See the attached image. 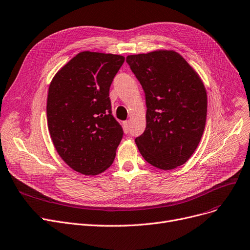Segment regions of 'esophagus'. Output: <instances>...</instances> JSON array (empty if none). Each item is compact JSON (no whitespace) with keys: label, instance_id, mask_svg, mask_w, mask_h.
<instances>
[{"label":"esophagus","instance_id":"obj_1","mask_svg":"<svg viewBox=\"0 0 250 250\" xmlns=\"http://www.w3.org/2000/svg\"><path fill=\"white\" fill-rule=\"evenodd\" d=\"M124 128H125V133H128V131H129V122L128 121L124 122Z\"/></svg>","mask_w":250,"mask_h":250}]
</instances>
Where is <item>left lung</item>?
<instances>
[{
	"label": "left lung",
	"mask_w": 250,
	"mask_h": 250,
	"mask_svg": "<svg viewBox=\"0 0 250 250\" xmlns=\"http://www.w3.org/2000/svg\"><path fill=\"white\" fill-rule=\"evenodd\" d=\"M145 92L146 128L136 138L144 159L157 168H176L196 150L206 122L208 96L199 75L175 51L126 57Z\"/></svg>",
	"instance_id": "left-lung-1"
}]
</instances>
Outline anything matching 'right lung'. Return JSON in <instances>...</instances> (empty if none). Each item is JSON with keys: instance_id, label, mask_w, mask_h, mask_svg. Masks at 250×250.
<instances>
[{"instance_id": "1", "label": "right lung", "mask_w": 250, "mask_h": 250, "mask_svg": "<svg viewBox=\"0 0 250 250\" xmlns=\"http://www.w3.org/2000/svg\"><path fill=\"white\" fill-rule=\"evenodd\" d=\"M124 62L121 55L84 51L50 83L47 119L53 144L72 169L85 176L109 167L123 139L109 90Z\"/></svg>"}]
</instances>
